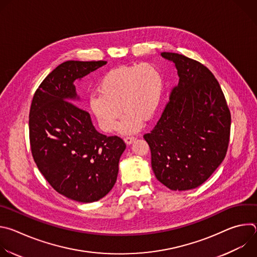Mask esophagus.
I'll return each mask as SVG.
<instances>
[{
    "instance_id": "esophagus-1",
    "label": "esophagus",
    "mask_w": 257,
    "mask_h": 257,
    "mask_svg": "<svg viewBox=\"0 0 257 257\" xmlns=\"http://www.w3.org/2000/svg\"><path fill=\"white\" fill-rule=\"evenodd\" d=\"M135 137L134 136H126L125 138H124V141H125V143L126 144H131V143H133L134 141H135Z\"/></svg>"
}]
</instances>
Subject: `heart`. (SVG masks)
Masks as SVG:
<instances>
[{
  "label": "heart",
  "mask_w": 257,
  "mask_h": 257,
  "mask_svg": "<svg viewBox=\"0 0 257 257\" xmlns=\"http://www.w3.org/2000/svg\"><path fill=\"white\" fill-rule=\"evenodd\" d=\"M164 80L159 68L151 63L119 66L100 79L97 92L90 96L89 106L100 129L111 133H134L151 121L160 107Z\"/></svg>",
  "instance_id": "1"
}]
</instances>
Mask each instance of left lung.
Listing matches in <instances>:
<instances>
[{"label":"left lung","instance_id":"obj_1","mask_svg":"<svg viewBox=\"0 0 257 257\" xmlns=\"http://www.w3.org/2000/svg\"><path fill=\"white\" fill-rule=\"evenodd\" d=\"M161 55L175 64L179 82L156 127L143 137L157 179L171 190H190L224 161L231 115L221 86L204 65L176 53Z\"/></svg>","mask_w":257,"mask_h":257}]
</instances>
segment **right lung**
<instances>
[{
    "label": "right lung",
    "instance_id": "obj_1",
    "mask_svg": "<svg viewBox=\"0 0 257 257\" xmlns=\"http://www.w3.org/2000/svg\"><path fill=\"white\" fill-rule=\"evenodd\" d=\"M106 61H67L35 91L29 113L33 160L50 185L78 202L97 201L114 187L126 149L118 136L97 132L90 116L75 105L74 85Z\"/></svg>",
    "mask_w": 257,
    "mask_h": 257
}]
</instances>
